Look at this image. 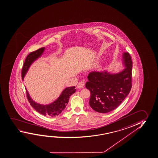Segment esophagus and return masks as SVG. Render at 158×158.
Returning a JSON list of instances; mask_svg holds the SVG:
<instances>
[{
    "mask_svg": "<svg viewBox=\"0 0 158 158\" xmlns=\"http://www.w3.org/2000/svg\"><path fill=\"white\" fill-rule=\"evenodd\" d=\"M85 84L84 81H81V82H80L78 83L77 85V88H82L84 87Z\"/></svg>",
    "mask_w": 158,
    "mask_h": 158,
    "instance_id": "1",
    "label": "esophagus"
}]
</instances>
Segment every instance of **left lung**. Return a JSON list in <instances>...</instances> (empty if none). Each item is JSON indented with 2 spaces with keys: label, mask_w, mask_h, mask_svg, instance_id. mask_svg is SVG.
I'll list each match as a JSON object with an SVG mask.
<instances>
[{
  "label": "left lung",
  "mask_w": 158,
  "mask_h": 158,
  "mask_svg": "<svg viewBox=\"0 0 158 158\" xmlns=\"http://www.w3.org/2000/svg\"><path fill=\"white\" fill-rule=\"evenodd\" d=\"M122 62L125 68L118 73L93 71L88 75L85 87L90 92L89 104L99 113L113 111L129 94L132 87V60L128 52H123Z\"/></svg>",
  "instance_id": "1"
}]
</instances>
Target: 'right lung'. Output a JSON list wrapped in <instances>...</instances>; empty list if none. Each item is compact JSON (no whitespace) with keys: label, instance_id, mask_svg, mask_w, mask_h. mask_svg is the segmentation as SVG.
<instances>
[{"label":"right lung","instance_id":"obj_1","mask_svg":"<svg viewBox=\"0 0 158 158\" xmlns=\"http://www.w3.org/2000/svg\"><path fill=\"white\" fill-rule=\"evenodd\" d=\"M45 50V47H42L35 51L31 52L27 56L22 70L23 80L31 65L42 56ZM26 92L29 102L35 110L45 116L55 117L60 114L65 110L68 104L70 97L75 93L76 89L75 87H69L65 88L56 100L48 105H43L36 102L31 98L27 89Z\"/></svg>","mask_w":158,"mask_h":158}]
</instances>
